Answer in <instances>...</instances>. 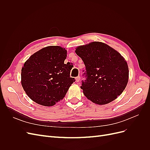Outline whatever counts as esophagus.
<instances>
[{
  "label": "esophagus",
  "mask_w": 150,
  "mask_h": 150,
  "mask_svg": "<svg viewBox=\"0 0 150 150\" xmlns=\"http://www.w3.org/2000/svg\"><path fill=\"white\" fill-rule=\"evenodd\" d=\"M79 81H80V76L76 77V83H78Z\"/></svg>",
  "instance_id": "34e87169"
}]
</instances>
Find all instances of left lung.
Here are the masks:
<instances>
[{
	"instance_id": "obj_1",
	"label": "left lung",
	"mask_w": 150,
	"mask_h": 150,
	"mask_svg": "<svg viewBox=\"0 0 150 150\" xmlns=\"http://www.w3.org/2000/svg\"><path fill=\"white\" fill-rule=\"evenodd\" d=\"M75 52L86 66L81 88L86 98L102 105L120 96L128 83L129 70L118 52L101 42L79 46Z\"/></svg>"
}]
</instances>
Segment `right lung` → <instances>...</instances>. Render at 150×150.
Wrapping results in <instances>:
<instances>
[{
    "label": "right lung",
    "instance_id": "right-lung-1",
    "mask_svg": "<svg viewBox=\"0 0 150 150\" xmlns=\"http://www.w3.org/2000/svg\"><path fill=\"white\" fill-rule=\"evenodd\" d=\"M67 51L60 46L42 48L32 55L21 70V84L28 96L40 105L52 106L64 98L75 79L64 64Z\"/></svg>",
    "mask_w": 150,
    "mask_h": 150
}]
</instances>
